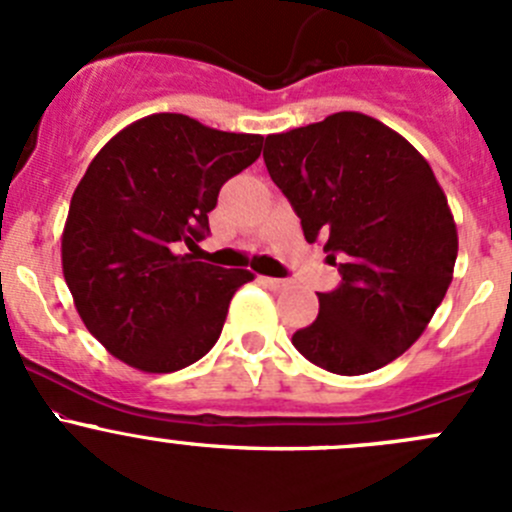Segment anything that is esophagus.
<instances>
[{
	"mask_svg": "<svg viewBox=\"0 0 512 512\" xmlns=\"http://www.w3.org/2000/svg\"><path fill=\"white\" fill-rule=\"evenodd\" d=\"M260 282L265 287H270L272 292H282L287 287V280H277V277H260Z\"/></svg>",
	"mask_w": 512,
	"mask_h": 512,
	"instance_id": "34e87169",
	"label": "esophagus"
}]
</instances>
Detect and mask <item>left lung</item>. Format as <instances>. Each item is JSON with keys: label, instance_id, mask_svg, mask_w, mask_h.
Here are the masks:
<instances>
[{"label": "left lung", "instance_id": "8db88e82", "mask_svg": "<svg viewBox=\"0 0 512 512\" xmlns=\"http://www.w3.org/2000/svg\"><path fill=\"white\" fill-rule=\"evenodd\" d=\"M262 158L307 242H324L342 275L317 294L294 349L332 374L381 369L421 337L453 280L456 223L431 165L356 111L267 136Z\"/></svg>", "mask_w": 512, "mask_h": 512}]
</instances>
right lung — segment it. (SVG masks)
<instances>
[{
  "label": "right lung",
  "mask_w": 512,
  "mask_h": 512,
  "mask_svg": "<svg viewBox=\"0 0 512 512\" xmlns=\"http://www.w3.org/2000/svg\"><path fill=\"white\" fill-rule=\"evenodd\" d=\"M262 141L153 113L91 160L71 198L61 265L86 329L116 359L170 374L218 342L232 294L255 275L180 250L210 235L220 188L260 158Z\"/></svg>",
  "instance_id": "1"
}]
</instances>
